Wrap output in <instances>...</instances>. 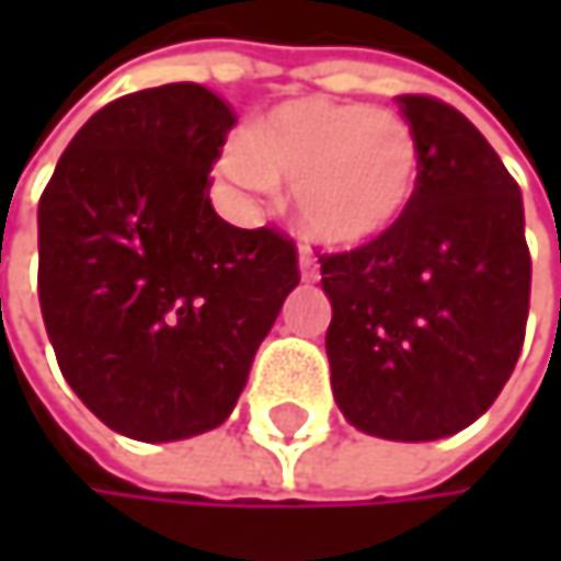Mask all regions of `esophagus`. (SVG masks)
Listing matches in <instances>:
<instances>
[{"instance_id":"obj_1","label":"esophagus","mask_w":561,"mask_h":561,"mask_svg":"<svg viewBox=\"0 0 561 561\" xmlns=\"http://www.w3.org/2000/svg\"><path fill=\"white\" fill-rule=\"evenodd\" d=\"M298 273H301V282L318 279V263L308 250H298Z\"/></svg>"}]
</instances>
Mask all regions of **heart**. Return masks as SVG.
Returning a JSON list of instances; mask_svg holds the SVG:
<instances>
[{
	"label": "heart",
	"instance_id": "heart-1",
	"mask_svg": "<svg viewBox=\"0 0 561 561\" xmlns=\"http://www.w3.org/2000/svg\"><path fill=\"white\" fill-rule=\"evenodd\" d=\"M220 174L250 194L295 184L298 227L331 250H357L409 217L422 187V146L399 113L305 96L233 139Z\"/></svg>",
	"mask_w": 561,
	"mask_h": 561
}]
</instances>
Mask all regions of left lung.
<instances>
[{
	"label": "left lung",
	"mask_w": 561,
	"mask_h": 561,
	"mask_svg": "<svg viewBox=\"0 0 561 561\" xmlns=\"http://www.w3.org/2000/svg\"><path fill=\"white\" fill-rule=\"evenodd\" d=\"M422 146V187L390 237L321 256L328 364L344 419L435 442L481 419L510 380L529 311L523 197L448 103L396 96Z\"/></svg>",
	"instance_id": "left-lung-1"
}]
</instances>
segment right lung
I'll use <instances>...</instances> for the list:
<instances>
[{
    "label": "right lung",
    "mask_w": 561,
    "mask_h": 561,
    "mask_svg": "<svg viewBox=\"0 0 561 561\" xmlns=\"http://www.w3.org/2000/svg\"><path fill=\"white\" fill-rule=\"evenodd\" d=\"M230 126L201 83L119 96L80 126L38 204V301L60 374L136 442L224 425L298 285L291 240L210 207Z\"/></svg>",
    "instance_id": "obj_1"
}]
</instances>
